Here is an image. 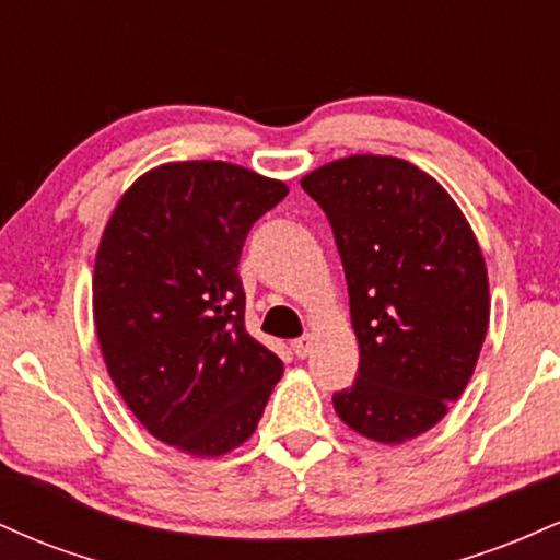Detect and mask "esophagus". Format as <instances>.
<instances>
[{
  "instance_id": "1",
  "label": "esophagus",
  "mask_w": 560,
  "mask_h": 560,
  "mask_svg": "<svg viewBox=\"0 0 560 560\" xmlns=\"http://www.w3.org/2000/svg\"><path fill=\"white\" fill-rule=\"evenodd\" d=\"M311 350H313V337H311V334H305V337L294 339V342H292V352L298 358H307V355H311Z\"/></svg>"
}]
</instances>
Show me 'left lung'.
Returning a JSON list of instances; mask_svg holds the SVG:
<instances>
[{"mask_svg":"<svg viewBox=\"0 0 560 560\" xmlns=\"http://www.w3.org/2000/svg\"><path fill=\"white\" fill-rule=\"evenodd\" d=\"M302 189L329 218L361 347L334 410L387 445L427 432L464 395L490 324L477 236L432 176L397 158L334 160Z\"/></svg>","mask_w":560,"mask_h":560,"instance_id":"1","label":"left lung"}]
</instances>
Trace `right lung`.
Masks as SVG:
<instances>
[{"label":"right lung","mask_w":560,"mask_h":560,"mask_svg":"<svg viewBox=\"0 0 560 560\" xmlns=\"http://www.w3.org/2000/svg\"><path fill=\"white\" fill-rule=\"evenodd\" d=\"M273 178L191 160L144 173L94 266V324L115 387L147 432L197 458L240 447L284 363L244 329L249 229L287 197Z\"/></svg>","instance_id":"1"}]
</instances>
